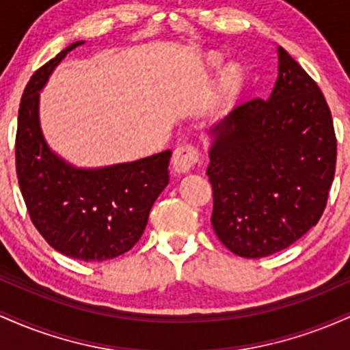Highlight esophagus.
Segmentation results:
<instances>
[{"label": "esophagus", "mask_w": 350, "mask_h": 350, "mask_svg": "<svg viewBox=\"0 0 350 350\" xmlns=\"http://www.w3.org/2000/svg\"><path fill=\"white\" fill-rule=\"evenodd\" d=\"M199 161V150L191 144L186 146L176 148L174 154H172V167L179 174H186L196 166V163Z\"/></svg>", "instance_id": "esophagus-1"}]
</instances>
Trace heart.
Wrapping results in <instances>:
<instances>
[{
	"label": "heart",
	"mask_w": 350,
	"mask_h": 350,
	"mask_svg": "<svg viewBox=\"0 0 350 350\" xmlns=\"http://www.w3.org/2000/svg\"><path fill=\"white\" fill-rule=\"evenodd\" d=\"M245 80V70L240 64H228L222 72V82L227 88H239L242 87Z\"/></svg>",
	"instance_id": "b5f03b06"
}]
</instances>
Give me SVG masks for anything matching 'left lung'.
Returning a JSON list of instances; mask_svg holds the SVG:
<instances>
[{"label": "left lung", "mask_w": 350, "mask_h": 350, "mask_svg": "<svg viewBox=\"0 0 350 350\" xmlns=\"http://www.w3.org/2000/svg\"><path fill=\"white\" fill-rule=\"evenodd\" d=\"M268 100H248L208 130L212 227L230 252L262 258L319 222L336 171L331 110L317 83L278 47Z\"/></svg>", "instance_id": "1"}]
</instances>
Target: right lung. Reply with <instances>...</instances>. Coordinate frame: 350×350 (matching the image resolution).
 Masks as SVG:
<instances>
[{
	"instance_id": "1",
	"label": "right lung",
	"mask_w": 350,
	"mask_h": 350,
	"mask_svg": "<svg viewBox=\"0 0 350 350\" xmlns=\"http://www.w3.org/2000/svg\"><path fill=\"white\" fill-rule=\"evenodd\" d=\"M72 42L29 79L19 103L16 172L34 227L54 250L83 262L123 255L142 239L148 215L170 184L171 151L130 163L77 167L51 150L39 122V92Z\"/></svg>"
}]
</instances>
